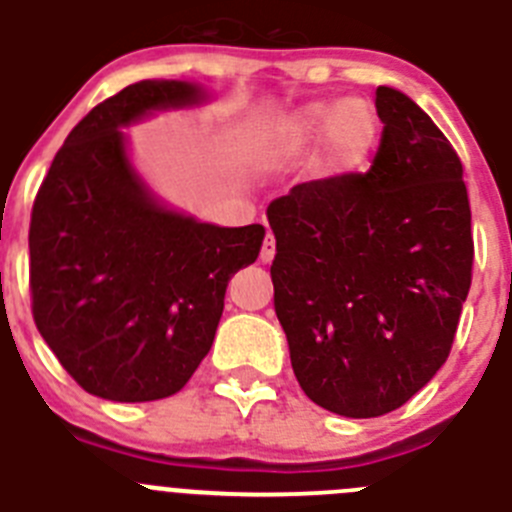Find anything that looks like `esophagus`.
Instances as JSON below:
<instances>
[{
	"instance_id": "obj_1",
	"label": "esophagus",
	"mask_w": 512,
	"mask_h": 512,
	"mask_svg": "<svg viewBox=\"0 0 512 512\" xmlns=\"http://www.w3.org/2000/svg\"><path fill=\"white\" fill-rule=\"evenodd\" d=\"M275 257V237L273 234H265V239H262V247H260V260L268 265V262H273Z\"/></svg>"
}]
</instances>
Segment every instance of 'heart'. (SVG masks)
I'll return each mask as SVG.
<instances>
[{
  "label": "heart",
  "mask_w": 512,
  "mask_h": 512,
  "mask_svg": "<svg viewBox=\"0 0 512 512\" xmlns=\"http://www.w3.org/2000/svg\"><path fill=\"white\" fill-rule=\"evenodd\" d=\"M324 136L327 159L335 170H350L368 154L376 136V115L363 100H342L337 105L317 102L301 110L288 128L291 146L314 144Z\"/></svg>",
  "instance_id": "1"
}]
</instances>
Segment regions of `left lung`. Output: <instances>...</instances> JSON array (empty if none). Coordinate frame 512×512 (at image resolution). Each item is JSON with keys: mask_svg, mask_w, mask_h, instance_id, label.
Here are the masks:
<instances>
[{"mask_svg": "<svg viewBox=\"0 0 512 512\" xmlns=\"http://www.w3.org/2000/svg\"><path fill=\"white\" fill-rule=\"evenodd\" d=\"M368 172L301 182L268 206L275 314L314 404L345 417L402 407L451 353L474 239L461 159L402 92L376 90Z\"/></svg>", "mask_w": 512, "mask_h": 512, "instance_id": "obj_1", "label": "left lung"}]
</instances>
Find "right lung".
<instances>
[{
    "mask_svg": "<svg viewBox=\"0 0 512 512\" xmlns=\"http://www.w3.org/2000/svg\"><path fill=\"white\" fill-rule=\"evenodd\" d=\"M201 100L136 82L71 128L30 213L33 319L71 379L113 402L180 391L211 350L226 286L260 255V224H198L151 201L121 126Z\"/></svg>",
    "mask_w": 512,
    "mask_h": 512,
    "instance_id": "right-lung-1",
    "label": "right lung"
}]
</instances>
